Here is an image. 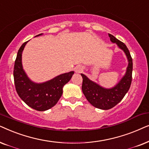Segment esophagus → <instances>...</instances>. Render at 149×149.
I'll use <instances>...</instances> for the list:
<instances>
[{
	"label": "esophagus",
	"instance_id": "obj_1",
	"mask_svg": "<svg viewBox=\"0 0 149 149\" xmlns=\"http://www.w3.org/2000/svg\"><path fill=\"white\" fill-rule=\"evenodd\" d=\"M83 70H84V69H83L82 67L81 66H77L76 67V72L78 73H82Z\"/></svg>",
	"mask_w": 149,
	"mask_h": 149
}]
</instances>
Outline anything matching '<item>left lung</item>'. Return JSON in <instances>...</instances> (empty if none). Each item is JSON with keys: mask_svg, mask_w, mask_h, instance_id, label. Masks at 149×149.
Wrapping results in <instances>:
<instances>
[{"mask_svg": "<svg viewBox=\"0 0 149 149\" xmlns=\"http://www.w3.org/2000/svg\"><path fill=\"white\" fill-rule=\"evenodd\" d=\"M108 35L110 41L116 43L126 55L128 65L125 74L114 86L106 88L91 80L86 76L81 73L82 77V90L84 96L92 106L102 110H109L118 104L128 92L132 80L133 63L130 51L124 43L112 35L108 34Z\"/></svg>", "mask_w": 149, "mask_h": 149, "instance_id": "1", "label": "left lung"}]
</instances>
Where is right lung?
Masks as SVG:
<instances>
[{"instance_id":"add662e5","label":"right lung","mask_w":149,"mask_h":149,"mask_svg":"<svg viewBox=\"0 0 149 149\" xmlns=\"http://www.w3.org/2000/svg\"><path fill=\"white\" fill-rule=\"evenodd\" d=\"M28 42L29 41L24 42L19 47L15 61L13 78L15 89L19 97L29 107L38 111H45L57 104L62 96L63 86L71 80L74 71L58 75L45 82L32 81L24 70L22 63V54Z\"/></svg>"}]
</instances>
